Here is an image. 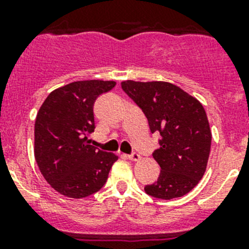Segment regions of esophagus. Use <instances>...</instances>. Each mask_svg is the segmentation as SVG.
I'll list each match as a JSON object with an SVG mask.
<instances>
[{"label": "esophagus", "instance_id": "esophagus-1", "mask_svg": "<svg viewBox=\"0 0 249 249\" xmlns=\"http://www.w3.org/2000/svg\"><path fill=\"white\" fill-rule=\"evenodd\" d=\"M128 158H129V160H141V156L138 155V153H136V152H133L132 155L128 156Z\"/></svg>", "mask_w": 249, "mask_h": 249}]
</instances>
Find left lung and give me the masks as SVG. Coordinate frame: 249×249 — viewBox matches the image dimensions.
Returning a JSON list of instances; mask_svg holds the SVG:
<instances>
[{
  "instance_id": "obj_1",
  "label": "left lung",
  "mask_w": 249,
  "mask_h": 249,
  "mask_svg": "<svg viewBox=\"0 0 249 249\" xmlns=\"http://www.w3.org/2000/svg\"><path fill=\"white\" fill-rule=\"evenodd\" d=\"M140 106L152 133L160 135L153 158L160 167L157 182L144 187L147 195L172 199L187 195L206 172L211 151L210 123L203 106L178 86L163 81L121 83Z\"/></svg>"
}]
</instances>
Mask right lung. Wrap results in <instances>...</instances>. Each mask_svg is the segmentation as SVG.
<instances>
[{"mask_svg":"<svg viewBox=\"0 0 249 249\" xmlns=\"http://www.w3.org/2000/svg\"><path fill=\"white\" fill-rule=\"evenodd\" d=\"M114 81H76L51 92L35 122V158L50 186L70 198H85L100 191L114 153L89 144L94 131L93 105Z\"/></svg>","mask_w":249,"mask_h":249,"instance_id":"1","label":"right lung"}]
</instances>
